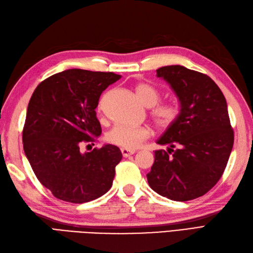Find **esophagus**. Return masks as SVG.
<instances>
[{
	"mask_svg": "<svg viewBox=\"0 0 253 253\" xmlns=\"http://www.w3.org/2000/svg\"><path fill=\"white\" fill-rule=\"evenodd\" d=\"M121 153H122L123 158H127V157H130V156L134 155L135 151H131V150H127V149H125V148H122V149H121Z\"/></svg>",
	"mask_w": 253,
	"mask_h": 253,
	"instance_id": "34e87169",
	"label": "esophagus"
}]
</instances>
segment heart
Segmentation results:
<instances>
[{"instance_id": "heart-1", "label": "heart", "mask_w": 253, "mask_h": 253, "mask_svg": "<svg viewBox=\"0 0 253 253\" xmlns=\"http://www.w3.org/2000/svg\"><path fill=\"white\" fill-rule=\"evenodd\" d=\"M135 92L138 100L147 107H151L150 117L155 126L160 130H168L178 120L180 116V107L176 102L160 101V92L153 85L139 83L135 85ZM150 132L145 126H134L118 125L115 126L107 134L110 144L133 150L141 141L149 137Z\"/></svg>"}]
</instances>
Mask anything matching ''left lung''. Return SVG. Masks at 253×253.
I'll list each match as a JSON object with an SVG mask.
<instances>
[{
  "mask_svg": "<svg viewBox=\"0 0 253 253\" xmlns=\"http://www.w3.org/2000/svg\"><path fill=\"white\" fill-rule=\"evenodd\" d=\"M157 76L175 91L180 116L157 141L169 148L155 151L148 183L169 200H194L219 181L231 155L234 132L225 97L211 77L181 65L160 67Z\"/></svg>",
  "mask_w": 253,
  "mask_h": 253,
  "instance_id": "obj_1",
  "label": "left lung"
}]
</instances>
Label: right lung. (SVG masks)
<instances>
[{
	"label": "right lung",
	"instance_id": "right-lung-1",
	"mask_svg": "<svg viewBox=\"0 0 253 253\" xmlns=\"http://www.w3.org/2000/svg\"><path fill=\"white\" fill-rule=\"evenodd\" d=\"M113 72L66 70L46 78L30 98L22 141L35 176L59 200L82 204L112 188L122 159L117 146L82 153L102 133L95 108L102 92L120 79ZM90 146V145H88Z\"/></svg>",
	"mask_w": 253,
	"mask_h": 253
}]
</instances>
